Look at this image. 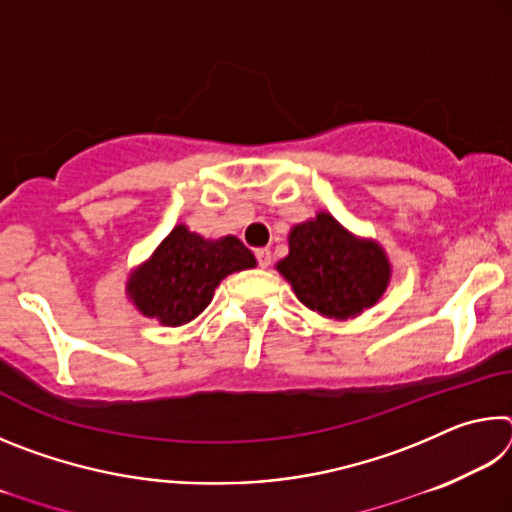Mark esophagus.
<instances>
[{
	"mask_svg": "<svg viewBox=\"0 0 512 512\" xmlns=\"http://www.w3.org/2000/svg\"><path fill=\"white\" fill-rule=\"evenodd\" d=\"M255 257H257V264L262 266V268L271 266V259H273V255H271V250H268V248H259L257 253H255Z\"/></svg>",
	"mask_w": 512,
	"mask_h": 512,
	"instance_id": "obj_1",
	"label": "esophagus"
}]
</instances>
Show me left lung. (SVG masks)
Masks as SVG:
<instances>
[{"mask_svg":"<svg viewBox=\"0 0 512 512\" xmlns=\"http://www.w3.org/2000/svg\"><path fill=\"white\" fill-rule=\"evenodd\" d=\"M309 309L329 318H350L375 305L386 291L391 266L372 241L354 239L325 212L289 235V255L277 264Z\"/></svg>","mask_w":512,"mask_h":512,"instance_id":"obj_1","label":"left lung"}]
</instances>
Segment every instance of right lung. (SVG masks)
Segmentation results:
<instances>
[{
  "label": "right lung",
  "mask_w": 512,
  "mask_h": 512,
  "mask_svg": "<svg viewBox=\"0 0 512 512\" xmlns=\"http://www.w3.org/2000/svg\"><path fill=\"white\" fill-rule=\"evenodd\" d=\"M253 266V253L237 237L205 241L178 225L151 262L128 282V293L144 316L176 327L194 320L210 305L216 284L225 275Z\"/></svg>",
  "instance_id": "add662e5"
}]
</instances>
